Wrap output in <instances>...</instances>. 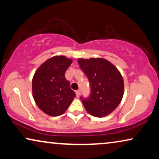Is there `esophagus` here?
<instances>
[{
    "instance_id": "obj_1",
    "label": "esophagus",
    "mask_w": 159,
    "mask_h": 159,
    "mask_svg": "<svg viewBox=\"0 0 159 159\" xmlns=\"http://www.w3.org/2000/svg\"><path fill=\"white\" fill-rule=\"evenodd\" d=\"M75 93H76V95H77V97H80V90H76Z\"/></svg>"
}]
</instances>
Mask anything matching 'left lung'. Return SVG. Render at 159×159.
<instances>
[{
  "label": "left lung",
  "instance_id": "obj_1",
  "mask_svg": "<svg viewBox=\"0 0 159 159\" xmlns=\"http://www.w3.org/2000/svg\"><path fill=\"white\" fill-rule=\"evenodd\" d=\"M90 87L88 98L80 97L87 111L96 117L106 116L116 108L124 95V80L118 69L101 58L78 59Z\"/></svg>",
  "mask_w": 159,
  "mask_h": 159
}]
</instances>
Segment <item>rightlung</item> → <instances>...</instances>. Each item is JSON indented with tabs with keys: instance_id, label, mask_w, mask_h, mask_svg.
<instances>
[{
	"instance_id": "1",
	"label": "right lung",
	"mask_w": 159,
	"mask_h": 159,
	"mask_svg": "<svg viewBox=\"0 0 159 159\" xmlns=\"http://www.w3.org/2000/svg\"><path fill=\"white\" fill-rule=\"evenodd\" d=\"M72 60L64 56L49 58L38 69L32 79V94L40 109L51 116L66 111L76 94L65 78Z\"/></svg>"
}]
</instances>
